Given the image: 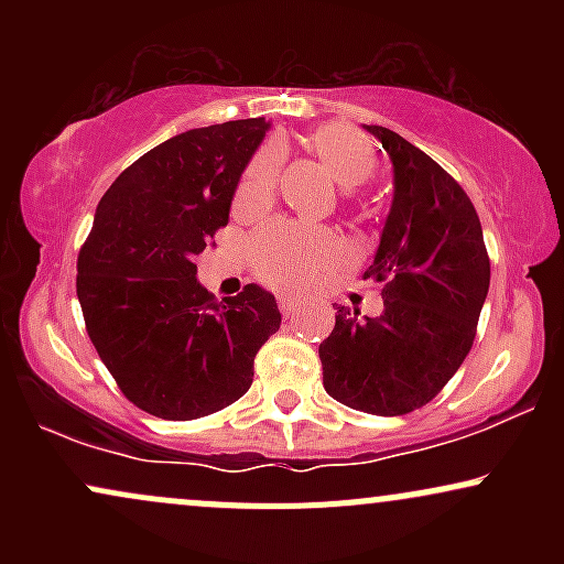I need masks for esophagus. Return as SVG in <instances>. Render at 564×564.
<instances>
[{"label": "esophagus", "mask_w": 564, "mask_h": 564, "mask_svg": "<svg viewBox=\"0 0 564 564\" xmlns=\"http://www.w3.org/2000/svg\"><path fill=\"white\" fill-rule=\"evenodd\" d=\"M278 307H281V313L286 315V318H291V315H296V310H300V300H294V296H281Z\"/></svg>", "instance_id": "esophagus-1"}]
</instances>
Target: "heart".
I'll return each mask as SVG.
<instances>
[{
  "instance_id": "obj_1",
  "label": "heart",
  "mask_w": 564,
  "mask_h": 564,
  "mask_svg": "<svg viewBox=\"0 0 564 564\" xmlns=\"http://www.w3.org/2000/svg\"><path fill=\"white\" fill-rule=\"evenodd\" d=\"M310 148L341 187L364 185L377 170V151H373L371 140L341 121L315 129L310 134ZM278 164H281V148L278 142H270L246 166L241 187H238V200L254 204L268 196L275 185ZM339 251L336 236L321 228L273 225L251 241L257 273L262 281L281 289H300L310 283L339 257Z\"/></svg>"
}]
</instances>
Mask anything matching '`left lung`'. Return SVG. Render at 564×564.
<instances>
[{
	"mask_svg": "<svg viewBox=\"0 0 564 564\" xmlns=\"http://www.w3.org/2000/svg\"><path fill=\"white\" fill-rule=\"evenodd\" d=\"M392 161V206L364 281L381 283L379 318L336 310L321 341L323 387L355 411L403 416L448 384L475 341L488 296L482 225L464 187L387 127L366 124Z\"/></svg>",
	"mask_w": 564,
	"mask_h": 564,
	"instance_id": "obj_1",
	"label": "left lung"
}]
</instances>
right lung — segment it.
<instances>
[{
	"mask_svg": "<svg viewBox=\"0 0 564 564\" xmlns=\"http://www.w3.org/2000/svg\"><path fill=\"white\" fill-rule=\"evenodd\" d=\"M268 129L241 119L174 134L97 204L76 262L84 323L121 392L159 419L191 422L236 403L281 328L270 291L249 283L217 302L196 278Z\"/></svg>",
	"mask_w": 564,
	"mask_h": 564,
	"instance_id": "obj_1",
	"label": "right lung"
}]
</instances>
